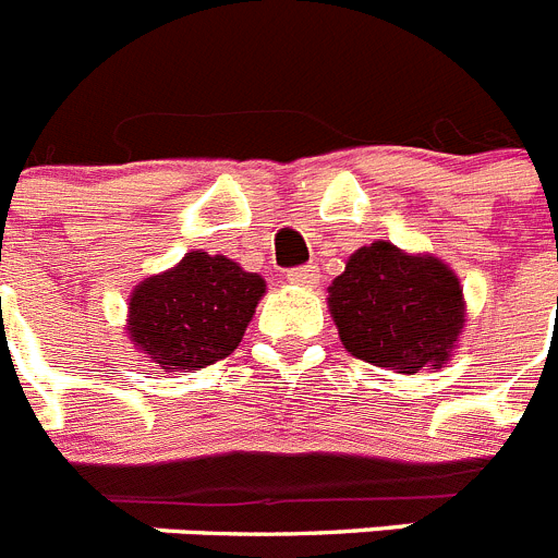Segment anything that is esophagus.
Masks as SVG:
<instances>
[{"label": "esophagus", "instance_id": "obj_1", "mask_svg": "<svg viewBox=\"0 0 558 558\" xmlns=\"http://www.w3.org/2000/svg\"><path fill=\"white\" fill-rule=\"evenodd\" d=\"M322 279V270L318 265H302V268L288 270V282L295 284V288H315Z\"/></svg>", "mask_w": 558, "mask_h": 558}]
</instances>
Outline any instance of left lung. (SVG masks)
<instances>
[{"instance_id":"obj_1","label":"left lung","mask_w":558,"mask_h":558,"mask_svg":"<svg viewBox=\"0 0 558 558\" xmlns=\"http://www.w3.org/2000/svg\"><path fill=\"white\" fill-rule=\"evenodd\" d=\"M327 304L343 349L397 374L445 366L466 322L456 270L438 256L408 254L388 240L349 256L329 284Z\"/></svg>"}]
</instances>
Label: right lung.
Wrapping results in <instances>:
<instances>
[{"label": "right lung", "instance_id": "obj_1", "mask_svg": "<svg viewBox=\"0 0 558 558\" xmlns=\"http://www.w3.org/2000/svg\"><path fill=\"white\" fill-rule=\"evenodd\" d=\"M265 295V279L223 254L190 251L142 279L128 299L125 332L150 363L198 372L234 352Z\"/></svg>", "mask_w": 558, "mask_h": 558}]
</instances>
